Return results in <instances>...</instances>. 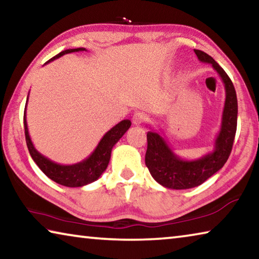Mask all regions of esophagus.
Instances as JSON below:
<instances>
[{
	"label": "esophagus",
	"instance_id": "obj_1",
	"mask_svg": "<svg viewBox=\"0 0 259 259\" xmlns=\"http://www.w3.org/2000/svg\"><path fill=\"white\" fill-rule=\"evenodd\" d=\"M145 121H146V115L144 113H142V112H136L134 115H133L134 124L139 125V124L144 123V122H145Z\"/></svg>",
	"mask_w": 259,
	"mask_h": 259
}]
</instances>
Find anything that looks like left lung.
Segmentation results:
<instances>
[{"mask_svg": "<svg viewBox=\"0 0 259 259\" xmlns=\"http://www.w3.org/2000/svg\"><path fill=\"white\" fill-rule=\"evenodd\" d=\"M198 59L211 64L225 85V105L223 109L222 125L214 139L213 151L198 160L181 159L169 147L160 134L147 133V151L145 163L152 177L165 188L186 190L201 185L223 168L231 154L238 123V99L233 83L219 65L208 54L194 49Z\"/></svg>", "mask_w": 259, "mask_h": 259, "instance_id": "left-lung-1", "label": "left lung"}]
</instances>
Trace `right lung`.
Returning a JSON list of instances; mask_svg holds the SVG:
<instances>
[{"label": "right lung", "mask_w": 259, "mask_h": 259, "mask_svg": "<svg viewBox=\"0 0 259 259\" xmlns=\"http://www.w3.org/2000/svg\"><path fill=\"white\" fill-rule=\"evenodd\" d=\"M77 51H87L85 48H77V49H68L61 51L55 57H52L50 60H48L46 64L54 61L55 59L59 58V57L71 54V52H77ZM28 100V97H27ZM27 106V103H26ZM131 122L130 120H122L116 125L107 131L104 135L102 140L98 143L97 147L95 151L83 160L75 164H59L56 162L48 159L45 155H42L40 152H37L36 148L34 147L32 140H30L28 128H27V121H26V107L24 112V126H25V137H26V144H27L29 154L32 156L35 163L37 164L45 175L52 181L60 184V185L67 186V187H82L88 184L93 183L102 176V174L106 170L109 159H111L112 148L115 144L119 142L120 138L123 136L126 130L130 128Z\"/></svg>", "instance_id": "add662e5"}]
</instances>
